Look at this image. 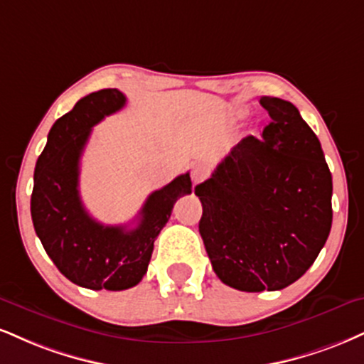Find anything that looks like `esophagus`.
<instances>
[{"label":"esophagus","instance_id":"obj_1","mask_svg":"<svg viewBox=\"0 0 364 364\" xmlns=\"http://www.w3.org/2000/svg\"><path fill=\"white\" fill-rule=\"evenodd\" d=\"M208 174V168L205 164H196L193 169H191V179H193L195 185H198V183L203 181L205 178H207Z\"/></svg>","mask_w":364,"mask_h":364}]
</instances>
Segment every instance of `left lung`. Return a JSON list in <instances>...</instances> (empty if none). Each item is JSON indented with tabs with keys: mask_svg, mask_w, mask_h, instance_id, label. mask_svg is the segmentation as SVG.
<instances>
[{
	"mask_svg": "<svg viewBox=\"0 0 364 364\" xmlns=\"http://www.w3.org/2000/svg\"><path fill=\"white\" fill-rule=\"evenodd\" d=\"M259 103L271 117L262 139L240 140L195 188L212 268L240 291L295 283L332 225V174L317 135L290 102L262 96Z\"/></svg>",
	"mask_w": 364,
	"mask_h": 364,
	"instance_id": "8db88e82",
	"label": "left lung"
}]
</instances>
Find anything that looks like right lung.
<instances>
[{
  "label": "right lung",
  "instance_id": "right-lung-1",
  "mask_svg": "<svg viewBox=\"0 0 364 364\" xmlns=\"http://www.w3.org/2000/svg\"><path fill=\"white\" fill-rule=\"evenodd\" d=\"M115 87L85 96L52 125L38 156L30 201L32 222L43 249L69 282L90 290L132 288L147 273L154 240L179 196L191 193L190 173L152 191L137 227L103 225L86 212L80 196V161L91 129L125 107Z\"/></svg>",
  "mask_w": 364,
  "mask_h": 364
}]
</instances>
